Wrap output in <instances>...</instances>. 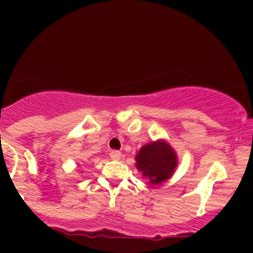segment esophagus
<instances>
[{"instance_id":"esophagus-1","label":"esophagus","mask_w":253,"mask_h":253,"mask_svg":"<svg viewBox=\"0 0 253 253\" xmlns=\"http://www.w3.org/2000/svg\"><path fill=\"white\" fill-rule=\"evenodd\" d=\"M110 158L114 160H120L121 159V152H119V150H112L110 153Z\"/></svg>"}]
</instances>
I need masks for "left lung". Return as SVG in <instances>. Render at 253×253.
Instances as JSON below:
<instances>
[{"mask_svg":"<svg viewBox=\"0 0 253 253\" xmlns=\"http://www.w3.org/2000/svg\"><path fill=\"white\" fill-rule=\"evenodd\" d=\"M136 167L152 185H159L170 178L177 167V157L165 141L148 143L136 155Z\"/></svg>","mask_w":253,"mask_h":253,"instance_id":"left-lung-1","label":"left lung"}]
</instances>
